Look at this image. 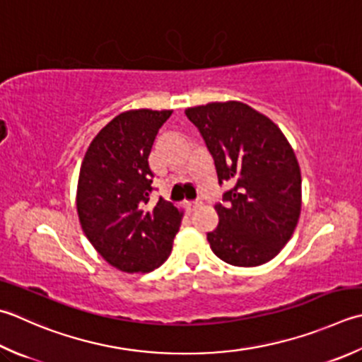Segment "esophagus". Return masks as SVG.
Wrapping results in <instances>:
<instances>
[{
	"instance_id": "obj_1",
	"label": "esophagus",
	"mask_w": 362,
	"mask_h": 362,
	"mask_svg": "<svg viewBox=\"0 0 362 362\" xmlns=\"http://www.w3.org/2000/svg\"><path fill=\"white\" fill-rule=\"evenodd\" d=\"M202 205V202L201 201H193V202H187V209L189 210V211H194L196 209H199Z\"/></svg>"
}]
</instances>
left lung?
Segmentation results:
<instances>
[{"instance_id":"1","label":"left lung","mask_w":362,"mask_h":362,"mask_svg":"<svg viewBox=\"0 0 362 362\" xmlns=\"http://www.w3.org/2000/svg\"><path fill=\"white\" fill-rule=\"evenodd\" d=\"M215 160L219 185L232 187L207 233L211 251L235 267H257L278 256L301 211V173L284 133L242 102H214L185 110Z\"/></svg>"}]
</instances>
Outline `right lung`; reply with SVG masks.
<instances>
[{
    "label": "right lung",
    "instance_id": "right-lung-1",
    "mask_svg": "<svg viewBox=\"0 0 362 362\" xmlns=\"http://www.w3.org/2000/svg\"><path fill=\"white\" fill-rule=\"evenodd\" d=\"M171 110L120 112L92 139L76 189L84 235L97 252L125 273H148L173 250L182 211L160 197L148 204L153 173L148 166L155 136Z\"/></svg>",
    "mask_w": 362,
    "mask_h": 362
}]
</instances>
